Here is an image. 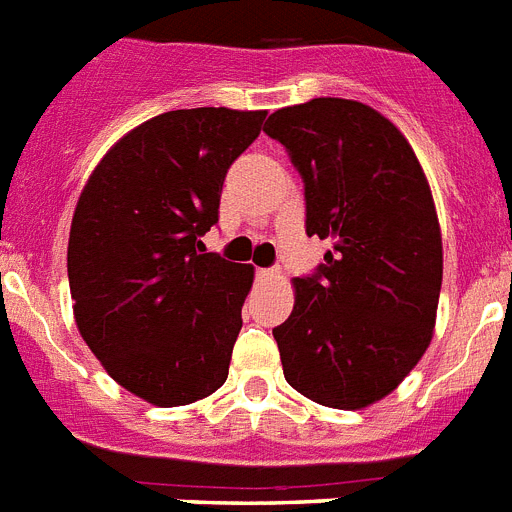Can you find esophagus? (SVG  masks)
I'll return each instance as SVG.
<instances>
[{"mask_svg": "<svg viewBox=\"0 0 512 512\" xmlns=\"http://www.w3.org/2000/svg\"><path fill=\"white\" fill-rule=\"evenodd\" d=\"M256 277L261 282H271V279H279V269H256Z\"/></svg>", "mask_w": 512, "mask_h": 512, "instance_id": "obj_1", "label": "esophagus"}]
</instances>
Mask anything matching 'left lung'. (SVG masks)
<instances>
[{
	"instance_id": "8db88e82",
	"label": "left lung",
	"mask_w": 512,
	"mask_h": 512,
	"mask_svg": "<svg viewBox=\"0 0 512 512\" xmlns=\"http://www.w3.org/2000/svg\"><path fill=\"white\" fill-rule=\"evenodd\" d=\"M264 133L305 182L307 235L333 241L318 274L292 279L274 328L284 379L325 408H369L431 346L443 246L428 179L408 138L356 99L282 107Z\"/></svg>"
}]
</instances>
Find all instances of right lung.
Returning a JSON list of instances; mask_svg holds the SVG:
<instances>
[{"label": "right lung", "instance_id": "add662e5", "mask_svg": "<svg viewBox=\"0 0 512 512\" xmlns=\"http://www.w3.org/2000/svg\"><path fill=\"white\" fill-rule=\"evenodd\" d=\"M264 110L197 107L151 117L94 166L69 233L81 338L120 387L158 408L228 379L253 266L205 253L230 164Z\"/></svg>", "mask_w": 512, "mask_h": 512}]
</instances>
